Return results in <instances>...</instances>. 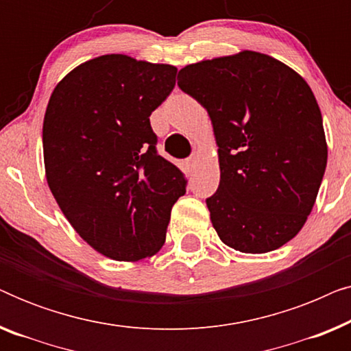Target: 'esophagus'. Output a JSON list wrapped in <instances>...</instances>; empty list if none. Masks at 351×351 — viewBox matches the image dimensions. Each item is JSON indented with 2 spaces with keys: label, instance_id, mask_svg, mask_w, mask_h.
I'll return each mask as SVG.
<instances>
[{
  "label": "esophagus",
  "instance_id": "esophagus-1",
  "mask_svg": "<svg viewBox=\"0 0 351 351\" xmlns=\"http://www.w3.org/2000/svg\"><path fill=\"white\" fill-rule=\"evenodd\" d=\"M198 162H199V156L198 155L190 156L189 160H186V167H189L190 171H193V169H196V166H198Z\"/></svg>",
  "mask_w": 351,
  "mask_h": 351
}]
</instances>
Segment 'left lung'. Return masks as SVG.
I'll return each mask as SVG.
<instances>
[{"instance_id": "8db88e82", "label": "left lung", "mask_w": 351, "mask_h": 351, "mask_svg": "<svg viewBox=\"0 0 351 351\" xmlns=\"http://www.w3.org/2000/svg\"><path fill=\"white\" fill-rule=\"evenodd\" d=\"M177 80L214 128L220 184L206 204L219 238L246 254L291 241L313 209L328 162L310 86L256 51L186 65Z\"/></svg>"}]
</instances>
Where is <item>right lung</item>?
I'll use <instances>...</instances> for the list:
<instances>
[{
    "instance_id": "right-lung-1",
    "label": "right lung",
    "mask_w": 351,
    "mask_h": 351,
    "mask_svg": "<svg viewBox=\"0 0 351 351\" xmlns=\"http://www.w3.org/2000/svg\"><path fill=\"white\" fill-rule=\"evenodd\" d=\"M176 73L167 64L100 56L71 70L47 104V185L75 232L113 261L155 256L185 195L184 174L158 155L150 126Z\"/></svg>"
}]
</instances>
